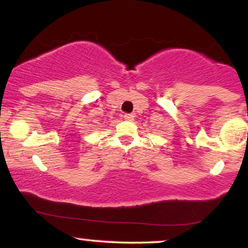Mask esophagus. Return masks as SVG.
I'll return each mask as SVG.
<instances>
[{"label":"esophagus","mask_w":248,"mask_h":248,"mask_svg":"<svg viewBox=\"0 0 248 248\" xmlns=\"http://www.w3.org/2000/svg\"><path fill=\"white\" fill-rule=\"evenodd\" d=\"M123 118L125 119V121H133L134 115H133V114H125V115L123 116Z\"/></svg>","instance_id":"34e87169"}]
</instances>
